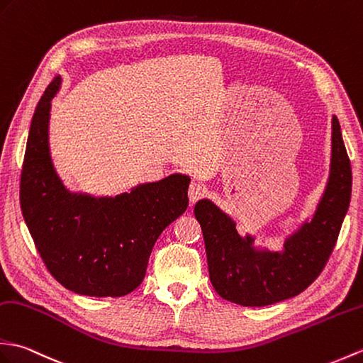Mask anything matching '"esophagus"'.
<instances>
[{"instance_id":"obj_1","label":"esophagus","mask_w":363,"mask_h":363,"mask_svg":"<svg viewBox=\"0 0 363 363\" xmlns=\"http://www.w3.org/2000/svg\"><path fill=\"white\" fill-rule=\"evenodd\" d=\"M206 195V187L202 184H191L189 189V199L191 204H195L196 201H199L202 196Z\"/></svg>"}]
</instances>
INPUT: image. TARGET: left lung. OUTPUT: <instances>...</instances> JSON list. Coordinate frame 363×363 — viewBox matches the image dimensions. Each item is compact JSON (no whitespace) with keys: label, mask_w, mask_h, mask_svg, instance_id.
Returning <instances> with one entry per match:
<instances>
[{"label":"left lung","mask_w":363,"mask_h":363,"mask_svg":"<svg viewBox=\"0 0 363 363\" xmlns=\"http://www.w3.org/2000/svg\"><path fill=\"white\" fill-rule=\"evenodd\" d=\"M330 176L315 212L284 238L281 250L255 246L238 233L230 215L201 199L195 216L204 235L208 275L224 300L267 306L298 296L323 271L335 246L351 199V164L339 119L333 116Z\"/></svg>","instance_id":"obj_1"}]
</instances>
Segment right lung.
Returning <instances> with one entry per match:
<instances>
[{
  "label": "right lung",
  "mask_w": 363,
  "mask_h": 363,
  "mask_svg": "<svg viewBox=\"0 0 363 363\" xmlns=\"http://www.w3.org/2000/svg\"><path fill=\"white\" fill-rule=\"evenodd\" d=\"M50 82L33 113L24 153L20 204L40 257L55 280L80 296L123 297L142 283L159 235L187 210V174L139 184L117 196L72 193L49 150Z\"/></svg>",
  "instance_id": "obj_1"
}]
</instances>
